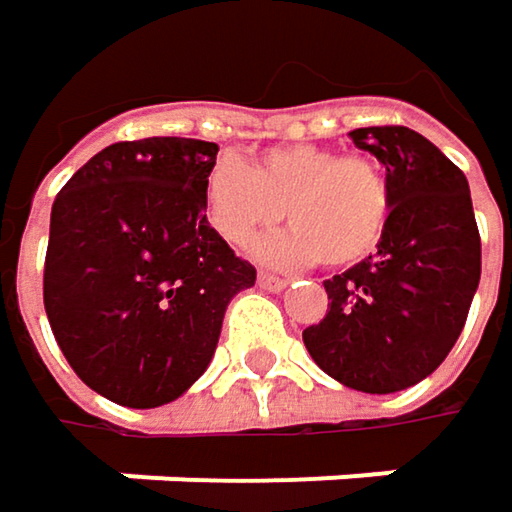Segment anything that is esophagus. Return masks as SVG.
Here are the masks:
<instances>
[{
  "label": "esophagus",
  "mask_w": 512,
  "mask_h": 512,
  "mask_svg": "<svg viewBox=\"0 0 512 512\" xmlns=\"http://www.w3.org/2000/svg\"><path fill=\"white\" fill-rule=\"evenodd\" d=\"M259 285L265 288V291H282L285 285H288V279L285 276H276V274H268V271H259Z\"/></svg>",
  "instance_id": "esophagus-1"
}]
</instances>
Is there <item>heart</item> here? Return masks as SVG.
<instances>
[{
  "label": "heart",
  "mask_w": 512,
  "mask_h": 512,
  "mask_svg": "<svg viewBox=\"0 0 512 512\" xmlns=\"http://www.w3.org/2000/svg\"><path fill=\"white\" fill-rule=\"evenodd\" d=\"M203 203L215 233L233 247H250L285 215L294 227L259 244V256L326 268L364 262L387 233L393 189L379 160L338 154L314 142H279L218 157L203 183Z\"/></svg>",
  "instance_id": "b5f03b06"
}]
</instances>
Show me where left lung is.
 <instances>
[{"mask_svg":"<svg viewBox=\"0 0 512 512\" xmlns=\"http://www.w3.org/2000/svg\"><path fill=\"white\" fill-rule=\"evenodd\" d=\"M349 136L384 165L393 212L379 253L323 282L329 309L303 341L332 379L396 393L455 347L481 279V236L463 171L425 136L402 125Z\"/></svg>","mask_w":512,"mask_h":512,"instance_id":"8db88e82","label":"left lung"}]
</instances>
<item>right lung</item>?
<instances>
[{"mask_svg":"<svg viewBox=\"0 0 512 512\" xmlns=\"http://www.w3.org/2000/svg\"><path fill=\"white\" fill-rule=\"evenodd\" d=\"M215 142H113L52 206L43 303L60 352L95 393L157 408L203 376L227 303L256 268L206 221Z\"/></svg>","mask_w":512,"mask_h":512,"instance_id":"obj_1","label":"right lung"}]
</instances>
